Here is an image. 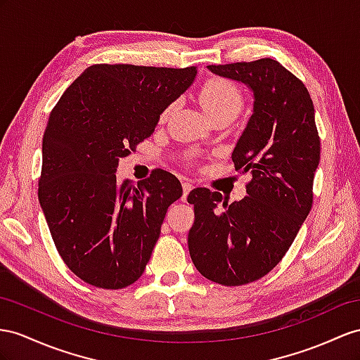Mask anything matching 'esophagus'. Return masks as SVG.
I'll list each match as a JSON object with an SVG mask.
<instances>
[{
	"instance_id": "1",
	"label": "esophagus",
	"mask_w": 360,
	"mask_h": 360,
	"mask_svg": "<svg viewBox=\"0 0 360 360\" xmlns=\"http://www.w3.org/2000/svg\"><path fill=\"white\" fill-rule=\"evenodd\" d=\"M191 188H193V186H191L190 182H182V200L187 199V196H188V193L191 191Z\"/></svg>"
}]
</instances>
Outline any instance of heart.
I'll list each match as a JSON object with an SVG mask.
<instances>
[{
	"mask_svg": "<svg viewBox=\"0 0 360 360\" xmlns=\"http://www.w3.org/2000/svg\"><path fill=\"white\" fill-rule=\"evenodd\" d=\"M199 100L211 118L224 114H238L243 105L242 89L233 80L225 77H210L199 89ZM173 103L165 106L160 114V123H165L173 112Z\"/></svg>",
	"mask_w": 360,
	"mask_h": 360,
	"instance_id": "b5f03b06",
	"label": "heart"
}]
</instances>
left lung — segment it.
<instances>
[{
  "instance_id": "obj_1",
  "label": "left lung",
  "mask_w": 360,
  "mask_h": 360,
  "mask_svg": "<svg viewBox=\"0 0 360 360\" xmlns=\"http://www.w3.org/2000/svg\"><path fill=\"white\" fill-rule=\"evenodd\" d=\"M219 76L254 91V114L233 152L237 172H251L248 195L223 202L222 195L195 188L188 251L196 269L222 285L260 280L281 262L313 204V178L321 141L315 108L302 82L280 62L208 65Z\"/></svg>"
}]
</instances>
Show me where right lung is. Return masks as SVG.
<instances>
[{"mask_svg":"<svg viewBox=\"0 0 360 360\" xmlns=\"http://www.w3.org/2000/svg\"><path fill=\"white\" fill-rule=\"evenodd\" d=\"M196 67L97 63L53 108L42 140L38 196L68 269L101 289H123L143 275L181 182L155 170L118 184L115 170L150 136L161 110L195 80Z\"/></svg>","mask_w":360,"mask_h":360,"instance_id":"add662e5","label":"right lung"}]
</instances>
